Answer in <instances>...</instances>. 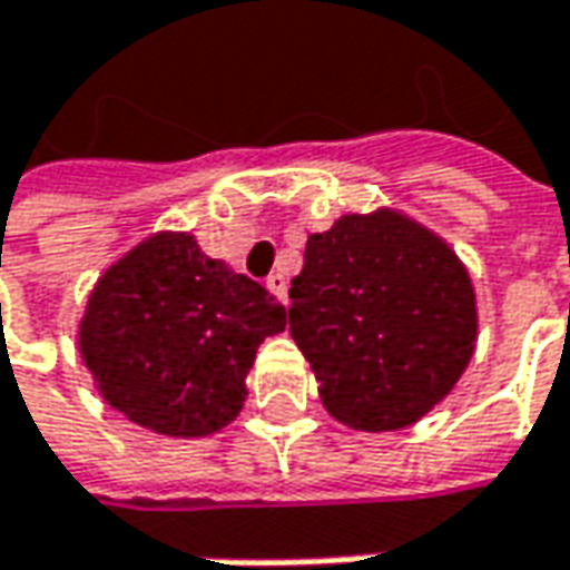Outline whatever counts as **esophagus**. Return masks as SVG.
Here are the masks:
<instances>
[{
	"instance_id": "esophagus-1",
	"label": "esophagus",
	"mask_w": 570,
	"mask_h": 570,
	"mask_svg": "<svg viewBox=\"0 0 570 570\" xmlns=\"http://www.w3.org/2000/svg\"><path fill=\"white\" fill-rule=\"evenodd\" d=\"M266 288H269L278 301H288V278H285L282 272H272L269 278H266Z\"/></svg>"
}]
</instances>
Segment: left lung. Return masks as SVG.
Listing matches in <instances>:
<instances>
[{
	"mask_svg": "<svg viewBox=\"0 0 570 570\" xmlns=\"http://www.w3.org/2000/svg\"><path fill=\"white\" fill-rule=\"evenodd\" d=\"M288 295V330L324 407L358 433L420 423L474 356L478 298L465 263L391 205L311 234Z\"/></svg>",
	"mask_w": 570,
	"mask_h": 570,
	"instance_id": "8db88e82",
	"label": "left lung"
}]
</instances>
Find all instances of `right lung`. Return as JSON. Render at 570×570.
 Instances as JSON below:
<instances>
[{"mask_svg":"<svg viewBox=\"0 0 570 570\" xmlns=\"http://www.w3.org/2000/svg\"><path fill=\"white\" fill-rule=\"evenodd\" d=\"M285 324L288 311L195 234L157 230L101 272L76 346L108 407L157 436L198 440L237 420L256 350Z\"/></svg>","mask_w":570,"mask_h":570,"instance_id":"right-lung-1","label":"right lung"}]
</instances>
